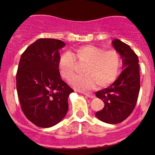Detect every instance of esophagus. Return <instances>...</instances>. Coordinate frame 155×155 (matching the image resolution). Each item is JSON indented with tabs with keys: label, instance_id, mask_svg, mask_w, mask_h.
Returning a JSON list of instances; mask_svg holds the SVG:
<instances>
[{
	"label": "esophagus",
	"instance_id": "1",
	"mask_svg": "<svg viewBox=\"0 0 155 155\" xmlns=\"http://www.w3.org/2000/svg\"><path fill=\"white\" fill-rule=\"evenodd\" d=\"M83 94L84 95L87 96V97H90V98H93V97H95V95L92 93H90V92H83Z\"/></svg>",
	"mask_w": 155,
	"mask_h": 155
}]
</instances>
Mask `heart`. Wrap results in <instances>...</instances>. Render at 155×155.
Listing matches in <instances>:
<instances>
[{
    "mask_svg": "<svg viewBox=\"0 0 155 155\" xmlns=\"http://www.w3.org/2000/svg\"><path fill=\"white\" fill-rule=\"evenodd\" d=\"M85 65V74L76 76L72 81L74 87L82 91L95 88L96 85L105 87L117 79L122 66L120 53L114 49L106 51L103 48L92 45L83 46L76 49L74 54L65 51L58 60L60 76L71 81L77 70V64Z\"/></svg>",
    "mask_w": 155,
    "mask_h": 155,
    "instance_id": "heart-1",
    "label": "heart"
}]
</instances>
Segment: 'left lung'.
<instances>
[{
	"label": "left lung",
	"mask_w": 155,
	"mask_h": 155,
	"mask_svg": "<svg viewBox=\"0 0 155 155\" xmlns=\"http://www.w3.org/2000/svg\"><path fill=\"white\" fill-rule=\"evenodd\" d=\"M112 45L122 58L123 71L111 85L96 92L105 106L95 116L106 123L118 124L130 115L136 105L140 86L139 64L129 45L117 38L112 41Z\"/></svg>",
	"instance_id": "obj_1"
}]
</instances>
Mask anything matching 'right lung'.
I'll return each mask as SVG.
<instances>
[{"mask_svg": "<svg viewBox=\"0 0 155 155\" xmlns=\"http://www.w3.org/2000/svg\"><path fill=\"white\" fill-rule=\"evenodd\" d=\"M65 45L58 39H38L19 60L16 79L21 108L38 127L59 123L68 109V98L74 90L62 80L58 70L59 51Z\"/></svg>", "mask_w": 155, "mask_h": 155, "instance_id": "obj_1", "label": "right lung"}]
</instances>
